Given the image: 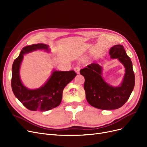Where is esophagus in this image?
Listing matches in <instances>:
<instances>
[{
    "instance_id": "obj_1",
    "label": "esophagus",
    "mask_w": 147,
    "mask_h": 147,
    "mask_svg": "<svg viewBox=\"0 0 147 147\" xmlns=\"http://www.w3.org/2000/svg\"><path fill=\"white\" fill-rule=\"evenodd\" d=\"M80 67H79V66L76 67H74V70L75 71V72H76V73H77L78 74H79V72H80Z\"/></svg>"
}]
</instances>
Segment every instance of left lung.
<instances>
[{
    "label": "left lung",
    "mask_w": 147,
    "mask_h": 147,
    "mask_svg": "<svg viewBox=\"0 0 147 147\" xmlns=\"http://www.w3.org/2000/svg\"><path fill=\"white\" fill-rule=\"evenodd\" d=\"M111 58H118L125 67V75L119 86L113 87L104 80L101 76L102 67L92 63L81 69L80 74L85 78L84 89L88 103L102 110L117 109L129 98L135 86V78L130 58L123 46L118 44L109 51Z\"/></svg>",
    "instance_id": "8db88e82"
}]
</instances>
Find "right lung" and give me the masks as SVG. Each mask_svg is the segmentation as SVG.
Listing matches in <instances>:
<instances>
[{
    "label": "right lung",
    "mask_w": 147,
    "mask_h": 147,
    "mask_svg": "<svg viewBox=\"0 0 147 147\" xmlns=\"http://www.w3.org/2000/svg\"><path fill=\"white\" fill-rule=\"evenodd\" d=\"M49 51V46L44 44H32L24 47L12 64L11 87L15 96L24 106L32 111H47L58 106L62 100L64 88L76 76L74 71H54L42 87L29 89L25 87L20 78V67L25 53L36 50Z\"/></svg>",
    "instance_id": "add662e5"
}]
</instances>
